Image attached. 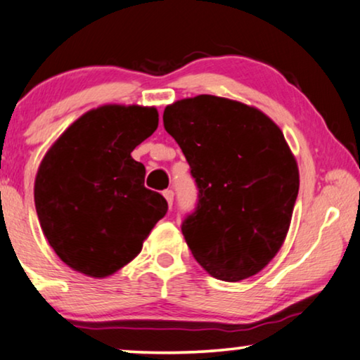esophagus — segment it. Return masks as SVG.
Returning a JSON list of instances; mask_svg holds the SVG:
<instances>
[{"instance_id":"obj_1","label":"esophagus","mask_w":360,"mask_h":360,"mask_svg":"<svg viewBox=\"0 0 360 360\" xmlns=\"http://www.w3.org/2000/svg\"><path fill=\"white\" fill-rule=\"evenodd\" d=\"M162 195H165V199L167 200V204H169V207H171L172 200H174V191H172V189H165V191H162Z\"/></svg>"}]
</instances>
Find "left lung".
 I'll return each mask as SVG.
<instances>
[{"label":"left lung","mask_w":360,"mask_h":360,"mask_svg":"<svg viewBox=\"0 0 360 360\" xmlns=\"http://www.w3.org/2000/svg\"><path fill=\"white\" fill-rule=\"evenodd\" d=\"M162 123L198 186L181 225L194 258L224 281L255 275L283 245L298 198L283 133L260 110L214 95L169 105Z\"/></svg>","instance_id":"8db88e82"}]
</instances>
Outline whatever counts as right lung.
Masks as SVG:
<instances>
[{"label":"right lung","instance_id":"right-lung-1","mask_svg":"<svg viewBox=\"0 0 360 360\" xmlns=\"http://www.w3.org/2000/svg\"><path fill=\"white\" fill-rule=\"evenodd\" d=\"M156 128V108L105 105L47 151L36 176V212L65 265L94 278L112 275L166 215V199L145 188V166L131 158Z\"/></svg>","mask_w":360,"mask_h":360}]
</instances>
